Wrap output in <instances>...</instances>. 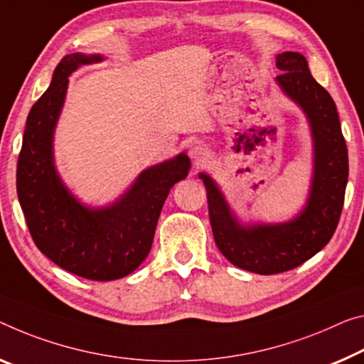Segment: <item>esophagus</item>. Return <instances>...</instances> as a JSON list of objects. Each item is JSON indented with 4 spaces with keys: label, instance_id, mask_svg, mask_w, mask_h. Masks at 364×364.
Returning a JSON list of instances; mask_svg holds the SVG:
<instances>
[{
    "label": "esophagus",
    "instance_id": "obj_1",
    "mask_svg": "<svg viewBox=\"0 0 364 364\" xmlns=\"http://www.w3.org/2000/svg\"><path fill=\"white\" fill-rule=\"evenodd\" d=\"M188 154H190V158H192L197 164L203 163L205 158H206V148H205V144H201L200 141L192 143V144H190V146H188Z\"/></svg>",
    "mask_w": 364,
    "mask_h": 364
}]
</instances>
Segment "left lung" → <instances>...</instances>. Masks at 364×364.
Segmentation results:
<instances>
[{"label":"left lung","instance_id":"8db88e82","mask_svg":"<svg viewBox=\"0 0 364 364\" xmlns=\"http://www.w3.org/2000/svg\"><path fill=\"white\" fill-rule=\"evenodd\" d=\"M278 86L307 117L314 146V172L306 206L294 220L278 225L244 226L229 208L216 182L205 183L215 242L221 254L242 270L275 275L304 264L327 245L342 215L348 182V151L337 107L326 89L312 77L307 60L298 52L277 57Z\"/></svg>","mask_w":364,"mask_h":364}]
</instances>
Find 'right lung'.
Instances as JSON below:
<instances>
[{
    "label": "right lung",
    "instance_id": "add662e5",
    "mask_svg": "<svg viewBox=\"0 0 364 364\" xmlns=\"http://www.w3.org/2000/svg\"><path fill=\"white\" fill-rule=\"evenodd\" d=\"M100 55L71 53L53 71L52 82L27 115L16 187L33 242L53 264L77 277L110 282L135 272L153 245L161 210L190 159L181 153L136 177L122 197L104 208L81 205L55 169L53 133L68 89V76Z\"/></svg>",
    "mask_w": 364,
    "mask_h": 364
}]
</instances>
